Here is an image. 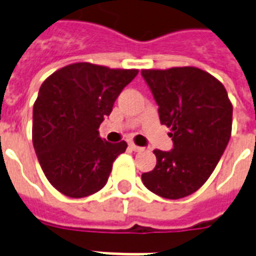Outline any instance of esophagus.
<instances>
[{"label": "esophagus", "instance_id": "obj_1", "mask_svg": "<svg viewBox=\"0 0 256 256\" xmlns=\"http://www.w3.org/2000/svg\"><path fill=\"white\" fill-rule=\"evenodd\" d=\"M128 148H132V152H144V148H140V146H136V144H128Z\"/></svg>", "mask_w": 256, "mask_h": 256}]
</instances>
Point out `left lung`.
Masks as SVG:
<instances>
[{
    "instance_id": "left-lung-1",
    "label": "left lung",
    "mask_w": 256,
    "mask_h": 256,
    "mask_svg": "<svg viewBox=\"0 0 256 256\" xmlns=\"http://www.w3.org/2000/svg\"><path fill=\"white\" fill-rule=\"evenodd\" d=\"M140 74L174 144L170 152L154 150L156 168L142 174V182L162 198H184L204 184L226 150L232 104L224 86L198 68L148 69Z\"/></svg>"
}]
</instances>
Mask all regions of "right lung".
Masks as SVG:
<instances>
[{"mask_svg":"<svg viewBox=\"0 0 256 256\" xmlns=\"http://www.w3.org/2000/svg\"><path fill=\"white\" fill-rule=\"evenodd\" d=\"M136 69H110L88 62L54 72L42 84L33 108V144L46 178L60 192L84 198L100 191L112 162L128 144L100 136L104 116Z\"/></svg>","mask_w":256,"mask_h":256,"instance_id":"add662e5","label":"right lung"}]
</instances>
